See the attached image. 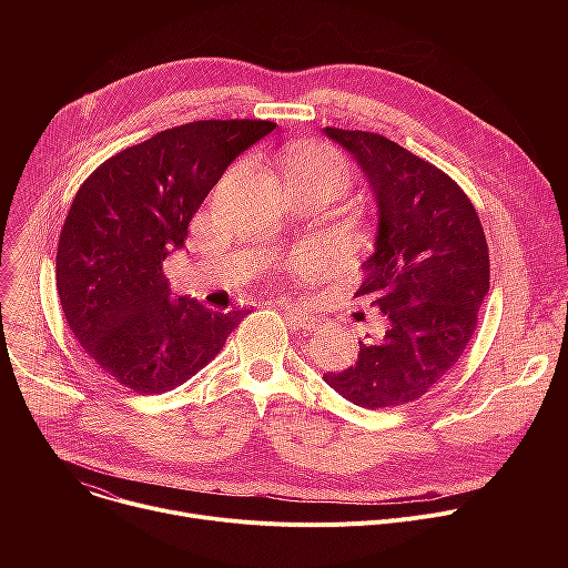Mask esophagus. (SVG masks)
Masks as SVG:
<instances>
[{
    "instance_id": "esophagus-1",
    "label": "esophagus",
    "mask_w": 568,
    "mask_h": 568,
    "mask_svg": "<svg viewBox=\"0 0 568 568\" xmlns=\"http://www.w3.org/2000/svg\"><path fill=\"white\" fill-rule=\"evenodd\" d=\"M281 307H283L287 321L292 323V326H294L296 331H303V328H310V326H312V316H310L307 312H303V310H298V307H292V305H281Z\"/></svg>"
}]
</instances>
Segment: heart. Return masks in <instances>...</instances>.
I'll return each instance as SVG.
<instances>
[{
	"label": "heart",
	"instance_id": "obj_1",
	"mask_svg": "<svg viewBox=\"0 0 568 568\" xmlns=\"http://www.w3.org/2000/svg\"><path fill=\"white\" fill-rule=\"evenodd\" d=\"M281 169L287 189H321L331 195L344 191L351 182L346 156L328 143H292L281 154Z\"/></svg>",
	"mask_w": 568,
	"mask_h": 568
}]
</instances>
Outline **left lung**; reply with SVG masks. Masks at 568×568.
Here are the masks:
<instances>
[{
  "label": "left lung",
  "instance_id": "1",
  "mask_svg": "<svg viewBox=\"0 0 568 568\" xmlns=\"http://www.w3.org/2000/svg\"><path fill=\"white\" fill-rule=\"evenodd\" d=\"M326 134L357 159L377 197L375 254L355 296L377 310L382 328L359 342L355 366L323 379L357 407H399L465 353L490 290L488 240L465 191L423 156L377 132Z\"/></svg>",
  "mask_w": 568,
  "mask_h": 568
}]
</instances>
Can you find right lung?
Wrapping results in <instances>:
<instances>
[{
	"instance_id": "1",
	"label": "right lung",
	"mask_w": 568,
	"mask_h": 568,
	"mask_svg": "<svg viewBox=\"0 0 568 568\" xmlns=\"http://www.w3.org/2000/svg\"><path fill=\"white\" fill-rule=\"evenodd\" d=\"M276 128L193 121L130 145L78 189L60 231L55 285L69 331L119 384L166 393L202 371L252 310L171 296L164 261L231 161Z\"/></svg>"
}]
</instances>
